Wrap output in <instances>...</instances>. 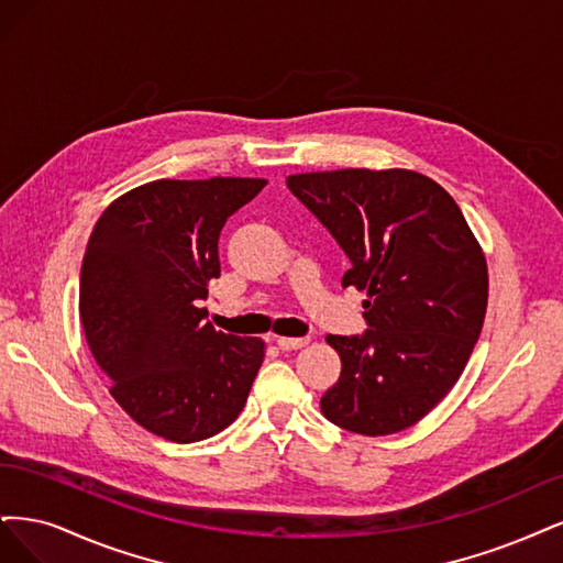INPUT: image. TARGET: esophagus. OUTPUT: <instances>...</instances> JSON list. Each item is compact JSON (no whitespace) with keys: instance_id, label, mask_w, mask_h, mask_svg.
Here are the masks:
<instances>
[{"instance_id":"34e87169","label":"esophagus","mask_w":563,"mask_h":563,"mask_svg":"<svg viewBox=\"0 0 563 563\" xmlns=\"http://www.w3.org/2000/svg\"><path fill=\"white\" fill-rule=\"evenodd\" d=\"M306 343H308L306 336H299V339H295V336H278V346L283 351H297V349L306 346Z\"/></svg>"}]
</instances>
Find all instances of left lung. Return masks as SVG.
<instances>
[{
	"label": "left lung",
	"instance_id": "obj_1",
	"mask_svg": "<svg viewBox=\"0 0 563 563\" xmlns=\"http://www.w3.org/2000/svg\"><path fill=\"white\" fill-rule=\"evenodd\" d=\"M287 187L349 255L341 285L367 292L369 330L328 334L341 376L320 400L324 419L367 438L419 423L482 332L488 268L475 233L434 179L405 168L301 173Z\"/></svg>",
	"mask_w": 563,
	"mask_h": 563
}]
</instances>
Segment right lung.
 I'll list each match as a JSON object with an SVG mask.
<instances>
[{
  "instance_id": "add662e5",
  "label": "right lung",
  "mask_w": 563,
  "mask_h": 563,
  "mask_svg": "<svg viewBox=\"0 0 563 563\" xmlns=\"http://www.w3.org/2000/svg\"><path fill=\"white\" fill-rule=\"evenodd\" d=\"M266 179H154L107 206L81 262L88 349L131 419L163 440L212 438L243 411L264 341L217 332L201 301L217 241Z\"/></svg>"
}]
</instances>
